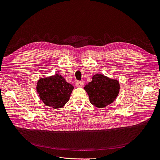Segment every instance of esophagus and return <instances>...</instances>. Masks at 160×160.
Masks as SVG:
<instances>
[{
	"label": "esophagus",
	"mask_w": 160,
	"mask_h": 160,
	"mask_svg": "<svg viewBox=\"0 0 160 160\" xmlns=\"http://www.w3.org/2000/svg\"><path fill=\"white\" fill-rule=\"evenodd\" d=\"M83 83L82 82L77 81V82H76V83H75V85H76L77 88H81V87L83 86Z\"/></svg>",
	"instance_id": "esophagus-1"
}]
</instances>
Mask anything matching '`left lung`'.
<instances>
[{"label": "left lung", "mask_w": 160, "mask_h": 160, "mask_svg": "<svg viewBox=\"0 0 160 160\" xmlns=\"http://www.w3.org/2000/svg\"><path fill=\"white\" fill-rule=\"evenodd\" d=\"M89 101L98 108H104L112 103L120 91L119 82L102 74H96L92 81L84 87Z\"/></svg>", "instance_id": "left-lung-1"}]
</instances>
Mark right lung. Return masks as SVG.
Listing matches in <instances>:
<instances>
[{
    "label": "right lung",
    "instance_id": "1",
    "mask_svg": "<svg viewBox=\"0 0 160 160\" xmlns=\"http://www.w3.org/2000/svg\"><path fill=\"white\" fill-rule=\"evenodd\" d=\"M74 87L60 75L41 78L36 85V91L40 99L52 108L63 107L70 98Z\"/></svg>",
    "mask_w": 160,
    "mask_h": 160
}]
</instances>
